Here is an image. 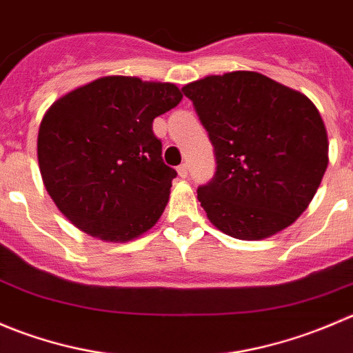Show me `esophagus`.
<instances>
[{"instance_id": "esophagus-1", "label": "esophagus", "mask_w": 353, "mask_h": 353, "mask_svg": "<svg viewBox=\"0 0 353 353\" xmlns=\"http://www.w3.org/2000/svg\"><path fill=\"white\" fill-rule=\"evenodd\" d=\"M177 174H179V177H188V165H186V163H181V165L177 167Z\"/></svg>"}]
</instances>
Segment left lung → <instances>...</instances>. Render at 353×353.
I'll use <instances>...</instances> for the list:
<instances>
[{"instance_id":"8db88e82","label":"left lung","mask_w":353,"mask_h":353,"mask_svg":"<svg viewBox=\"0 0 353 353\" xmlns=\"http://www.w3.org/2000/svg\"><path fill=\"white\" fill-rule=\"evenodd\" d=\"M214 146V179L198 201L219 231L245 241L292 225L312 201L330 159L316 105L259 72L207 75L183 88Z\"/></svg>"}]
</instances>
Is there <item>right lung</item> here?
<instances>
[{
  "label": "right lung",
  "instance_id": "obj_1",
  "mask_svg": "<svg viewBox=\"0 0 353 353\" xmlns=\"http://www.w3.org/2000/svg\"><path fill=\"white\" fill-rule=\"evenodd\" d=\"M181 100L170 82L107 75L48 108L37 134L41 177L75 228L125 243L159 222L177 172L163 163L152 124Z\"/></svg>",
  "mask_w": 353,
  "mask_h": 353
}]
</instances>
